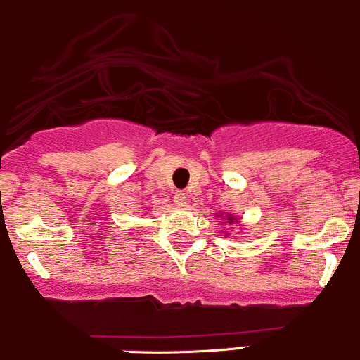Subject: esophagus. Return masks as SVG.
<instances>
[{"instance_id": "1", "label": "esophagus", "mask_w": 360, "mask_h": 360, "mask_svg": "<svg viewBox=\"0 0 360 360\" xmlns=\"http://www.w3.org/2000/svg\"><path fill=\"white\" fill-rule=\"evenodd\" d=\"M174 203H176V207H179V208L186 207L188 205L186 195H184V193H176V195H174Z\"/></svg>"}]
</instances>
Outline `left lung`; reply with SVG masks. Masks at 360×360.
Listing matches in <instances>:
<instances>
[{
    "label": "left lung",
    "mask_w": 360,
    "mask_h": 360,
    "mask_svg": "<svg viewBox=\"0 0 360 360\" xmlns=\"http://www.w3.org/2000/svg\"><path fill=\"white\" fill-rule=\"evenodd\" d=\"M217 219H219V222L222 224H229V225H234V224H239L240 220L238 217H234L232 213H217Z\"/></svg>",
    "instance_id": "8db88e82"
}]
</instances>
